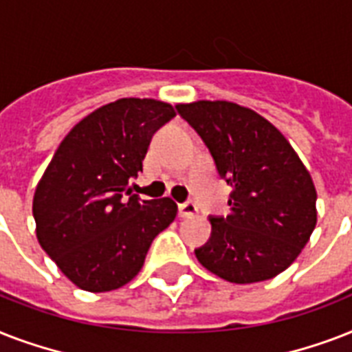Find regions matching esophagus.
Masks as SVG:
<instances>
[{
	"label": "esophagus",
	"mask_w": 352,
	"mask_h": 352,
	"mask_svg": "<svg viewBox=\"0 0 352 352\" xmlns=\"http://www.w3.org/2000/svg\"><path fill=\"white\" fill-rule=\"evenodd\" d=\"M195 214H197V204L193 203V201H186V203L179 204V215H181L182 219L193 217Z\"/></svg>",
	"instance_id": "1"
}]
</instances>
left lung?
I'll use <instances>...</instances> for the list:
<instances>
[{
  "mask_svg": "<svg viewBox=\"0 0 352 352\" xmlns=\"http://www.w3.org/2000/svg\"><path fill=\"white\" fill-rule=\"evenodd\" d=\"M232 186L230 215L210 217L199 263L230 283H256L289 268L316 226V188L289 140L267 118L225 100L179 104Z\"/></svg>",
  "mask_w": 352,
  "mask_h": 352,
  "instance_id": "left-lung-1",
  "label": "left lung"
}]
</instances>
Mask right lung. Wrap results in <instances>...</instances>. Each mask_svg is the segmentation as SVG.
Segmentation results:
<instances>
[{"instance_id":"1","label":"right lung","mask_w":352,"mask_h":352,"mask_svg":"<svg viewBox=\"0 0 352 352\" xmlns=\"http://www.w3.org/2000/svg\"><path fill=\"white\" fill-rule=\"evenodd\" d=\"M173 117L166 102L120 98L82 118L58 146L36 186L32 215L41 248L78 289L129 283L175 219L170 197L144 201L129 188L151 137Z\"/></svg>"}]
</instances>
